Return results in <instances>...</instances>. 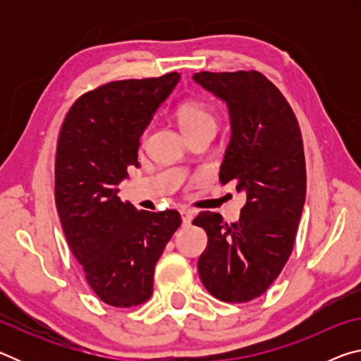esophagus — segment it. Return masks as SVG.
I'll return each mask as SVG.
<instances>
[{
    "label": "esophagus",
    "mask_w": 361,
    "mask_h": 361,
    "mask_svg": "<svg viewBox=\"0 0 361 361\" xmlns=\"http://www.w3.org/2000/svg\"><path fill=\"white\" fill-rule=\"evenodd\" d=\"M180 213H181L183 224H185V226H189V224H191L192 218H194V212H192V210H188V209H183Z\"/></svg>",
    "instance_id": "esophagus-1"
}]
</instances>
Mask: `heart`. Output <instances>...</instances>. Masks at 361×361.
Returning a JSON list of instances; mask_svg holds the SVG:
<instances>
[{"mask_svg": "<svg viewBox=\"0 0 361 361\" xmlns=\"http://www.w3.org/2000/svg\"><path fill=\"white\" fill-rule=\"evenodd\" d=\"M176 119H178L183 132L188 135L204 129H216V116L204 102L189 100L181 103L176 109Z\"/></svg>", "mask_w": 361, "mask_h": 361, "instance_id": "1", "label": "heart"}]
</instances>
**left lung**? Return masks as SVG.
Instances as JSON below:
<instances>
[{"label": "left lung", "mask_w": 361, "mask_h": 361, "mask_svg": "<svg viewBox=\"0 0 361 361\" xmlns=\"http://www.w3.org/2000/svg\"><path fill=\"white\" fill-rule=\"evenodd\" d=\"M192 79L228 105L232 133L219 181L247 195L237 223L212 212L194 218L209 235L199 276L219 301L247 302L272 285L295 245L305 200L301 129L282 92L259 71H200Z\"/></svg>", "instance_id": "8db88e82"}]
</instances>
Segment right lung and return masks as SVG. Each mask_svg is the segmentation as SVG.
I'll return each instance as SVG.
<instances>
[{
  "label": "right lung",
  "instance_id": "right-lung-1",
  "mask_svg": "<svg viewBox=\"0 0 361 361\" xmlns=\"http://www.w3.org/2000/svg\"><path fill=\"white\" fill-rule=\"evenodd\" d=\"M178 81L173 71L99 85L73 103L59 133L60 223L89 286L113 307L148 301L156 262L181 224L176 210H137L118 197L127 169L138 167L140 137Z\"/></svg>",
  "mask_w": 361,
  "mask_h": 361
}]
</instances>
